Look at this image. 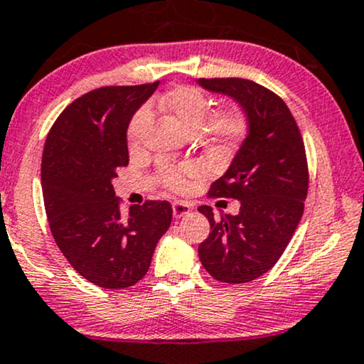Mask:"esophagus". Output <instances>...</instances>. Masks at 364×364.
Masks as SVG:
<instances>
[{"instance_id": "1", "label": "esophagus", "mask_w": 364, "mask_h": 364, "mask_svg": "<svg viewBox=\"0 0 364 364\" xmlns=\"http://www.w3.org/2000/svg\"><path fill=\"white\" fill-rule=\"evenodd\" d=\"M172 210H173V218H182L186 216V214L191 213V205L187 203H183V200H178V203H173L172 205Z\"/></svg>"}]
</instances>
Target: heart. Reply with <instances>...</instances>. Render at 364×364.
Returning <instances> with one entry per match:
<instances>
[{
    "mask_svg": "<svg viewBox=\"0 0 364 364\" xmlns=\"http://www.w3.org/2000/svg\"><path fill=\"white\" fill-rule=\"evenodd\" d=\"M156 105L172 116L175 123L186 132L191 133L197 128H203L205 140L219 148H231L245 134L246 119L240 109L219 107L209 114L210 100L196 86H177L170 89L156 100ZM148 118H150V113L146 107H141L133 114L128 124L129 146H136L140 143ZM194 175V167H165L161 170L165 186L172 191H182Z\"/></svg>",
    "mask_w": 364,
    "mask_h": 364,
    "instance_id": "heart-1",
    "label": "heart"
}]
</instances>
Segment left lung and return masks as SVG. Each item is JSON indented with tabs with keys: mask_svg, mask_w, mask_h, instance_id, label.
I'll return each instance as SVG.
<instances>
[{
	"mask_svg": "<svg viewBox=\"0 0 364 364\" xmlns=\"http://www.w3.org/2000/svg\"><path fill=\"white\" fill-rule=\"evenodd\" d=\"M197 82L232 97L248 121L230 168L209 191L240 200V213L214 219L209 205L199 208L210 224L199 246L203 267L224 284H246L270 270L297 230L309 189L306 146L290 109L270 89L240 77Z\"/></svg>",
	"mask_w": 364,
	"mask_h": 364,
	"instance_id": "8db88e82",
	"label": "left lung"
}]
</instances>
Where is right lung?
<instances>
[{
    "label": "right lung",
    "mask_w": 364,
    "mask_h": 364,
    "mask_svg": "<svg viewBox=\"0 0 364 364\" xmlns=\"http://www.w3.org/2000/svg\"><path fill=\"white\" fill-rule=\"evenodd\" d=\"M159 84L94 89L62 111L45 140L42 192L52 236L74 270L102 289L140 282L172 223L167 200L132 205L123 216L113 189L116 170L129 160L132 116Z\"/></svg>",
    "instance_id": "1"
}]
</instances>
